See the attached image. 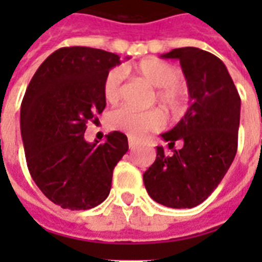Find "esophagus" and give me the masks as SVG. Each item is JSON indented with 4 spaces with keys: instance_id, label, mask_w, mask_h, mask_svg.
<instances>
[{
    "instance_id": "esophagus-1",
    "label": "esophagus",
    "mask_w": 262,
    "mask_h": 262,
    "mask_svg": "<svg viewBox=\"0 0 262 262\" xmlns=\"http://www.w3.org/2000/svg\"><path fill=\"white\" fill-rule=\"evenodd\" d=\"M127 141H129V147H130L132 149L139 145V140H136L135 137H132V136H129V139H127Z\"/></svg>"
}]
</instances>
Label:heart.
Segmentation results:
<instances>
[{"label":"heart","mask_w":262,"mask_h":262,"mask_svg":"<svg viewBox=\"0 0 262 262\" xmlns=\"http://www.w3.org/2000/svg\"><path fill=\"white\" fill-rule=\"evenodd\" d=\"M152 87H156L155 100L172 114H181L186 104V92L178 83L181 79L178 68L160 58H145L132 68ZM123 71L113 68L103 81V95L108 103H117L122 96ZM164 122L163 114L158 108L140 111L130 106L115 108L107 117V125L114 130L125 132L133 137L159 129Z\"/></svg>","instance_id":"1"}]
</instances>
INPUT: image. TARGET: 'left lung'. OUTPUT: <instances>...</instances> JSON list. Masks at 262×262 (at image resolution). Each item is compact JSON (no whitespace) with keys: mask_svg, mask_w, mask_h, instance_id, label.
I'll return each instance as SVG.
<instances>
[{"mask_svg":"<svg viewBox=\"0 0 262 262\" xmlns=\"http://www.w3.org/2000/svg\"><path fill=\"white\" fill-rule=\"evenodd\" d=\"M179 59L190 107L156 147V159L144 172L148 194L170 208H193L208 199L235 158L241 98L227 68L216 55L197 47H181L162 55ZM175 142L181 144L175 150Z\"/></svg>","mask_w":262,"mask_h":262,"instance_id":"1","label":"left lung"}]
</instances>
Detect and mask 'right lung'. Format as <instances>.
Here are the masks:
<instances>
[{
	"label": "right lung",
	"mask_w": 262,
	"mask_h": 262,
	"mask_svg": "<svg viewBox=\"0 0 262 262\" xmlns=\"http://www.w3.org/2000/svg\"><path fill=\"white\" fill-rule=\"evenodd\" d=\"M119 63V55L100 49L62 47L27 87L20 111L27 166L43 194L61 208L80 211L103 203L113 170L129 149L121 132L108 133L102 144L84 139L88 121L106 107L104 77Z\"/></svg>",
	"instance_id": "add662e5"
}]
</instances>
